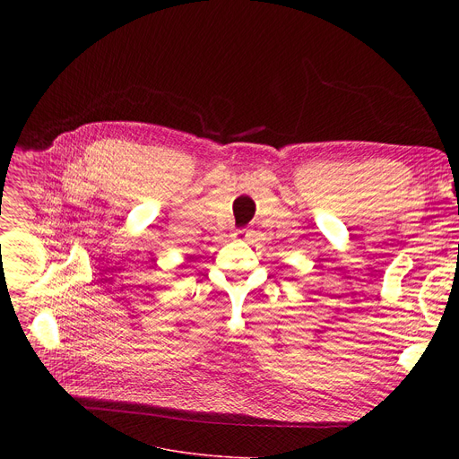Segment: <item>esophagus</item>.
I'll list each match as a JSON object with an SVG mask.
<instances>
[{
	"mask_svg": "<svg viewBox=\"0 0 459 459\" xmlns=\"http://www.w3.org/2000/svg\"><path fill=\"white\" fill-rule=\"evenodd\" d=\"M249 236H251V230H247V229H239L234 232V238H238V239H247Z\"/></svg>",
	"mask_w": 459,
	"mask_h": 459,
	"instance_id": "esophagus-1",
	"label": "esophagus"
}]
</instances>
